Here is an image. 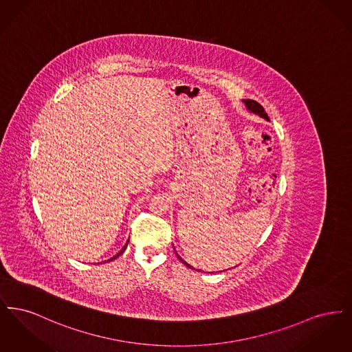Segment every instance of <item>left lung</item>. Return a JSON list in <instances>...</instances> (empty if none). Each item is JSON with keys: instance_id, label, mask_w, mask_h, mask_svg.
<instances>
[{"instance_id": "1", "label": "left lung", "mask_w": 352, "mask_h": 352, "mask_svg": "<svg viewBox=\"0 0 352 352\" xmlns=\"http://www.w3.org/2000/svg\"><path fill=\"white\" fill-rule=\"evenodd\" d=\"M243 102L245 104V107H247V109H248V111H251V112H253V113L258 115L260 118H265V120H268L269 121V118L268 115H267V112L264 111L263 105H260V104H258L257 101L251 100V99H245V100H243ZM175 254H177V257L179 258V261H182V263H184V265H186L187 268L194 269L192 268V267H191V265H190V264H187V263L184 261V258H182V257H181V256H179V254H178L177 252H175Z\"/></svg>"}]
</instances>
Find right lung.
<instances>
[{
    "instance_id": "1",
    "label": "right lung",
    "mask_w": 352,
    "mask_h": 352,
    "mask_svg": "<svg viewBox=\"0 0 352 352\" xmlns=\"http://www.w3.org/2000/svg\"><path fill=\"white\" fill-rule=\"evenodd\" d=\"M128 243H129V240H128V241H126V244H125V245H124V248H122V250H121V251L118 252V254H116V256H113V257H112V258H109V260H107V261H112V260H115V258H118V256H120V254H121V253H122V252L125 251V250H126V247H128ZM104 263H105V261H104Z\"/></svg>"
}]
</instances>
